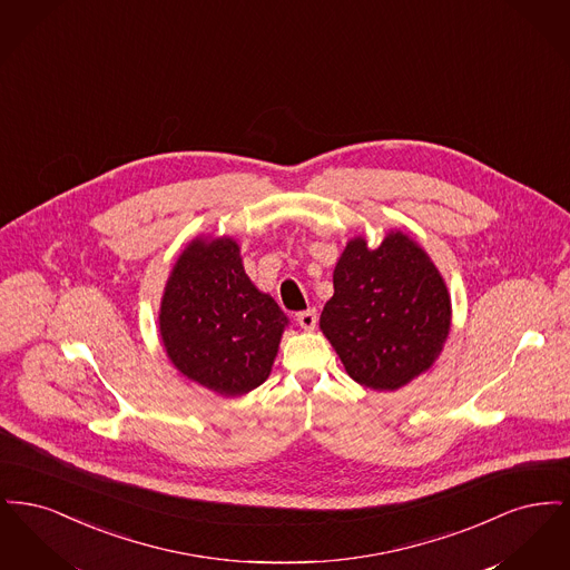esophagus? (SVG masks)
<instances>
[{
  "label": "esophagus",
  "mask_w": 570,
  "mask_h": 570,
  "mask_svg": "<svg viewBox=\"0 0 570 570\" xmlns=\"http://www.w3.org/2000/svg\"><path fill=\"white\" fill-rule=\"evenodd\" d=\"M297 323L301 325V328H305V331H314V328H316V323H318V314H316V309L298 312Z\"/></svg>",
  "instance_id": "obj_1"
}]
</instances>
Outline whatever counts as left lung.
Segmentation results:
<instances>
[{"label":"left lung","mask_w":570,"mask_h":570,"mask_svg":"<svg viewBox=\"0 0 570 570\" xmlns=\"http://www.w3.org/2000/svg\"><path fill=\"white\" fill-rule=\"evenodd\" d=\"M451 318V295L430 254L391 228L379 247L363 235L346 244L321 331L354 382L397 391L438 361Z\"/></svg>","instance_id":"obj_1"}]
</instances>
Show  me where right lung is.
Here are the masks:
<instances>
[{"label":"right lung","mask_w":570,"mask_h":570,"mask_svg":"<svg viewBox=\"0 0 570 570\" xmlns=\"http://www.w3.org/2000/svg\"><path fill=\"white\" fill-rule=\"evenodd\" d=\"M288 326L275 298L247 277L233 237L198 235L164 286L158 328L175 370L222 397H239L272 374Z\"/></svg>","instance_id":"right-lung-1"}]
</instances>
